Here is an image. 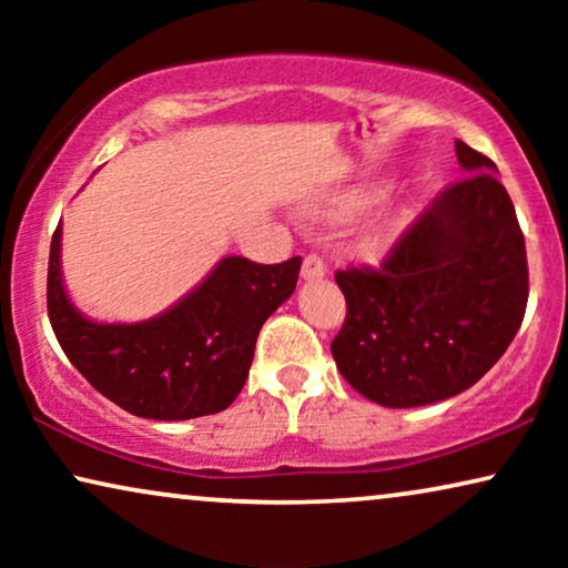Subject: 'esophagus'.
Returning a JSON list of instances; mask_svg holds the SVG:
<instances>
[{"label": "esophagus", "mask_w": 568, "mask_h": 568, "mask_svg": "<svg viewBox=\"0 0 568 568\" xmlns=\"http://www.w3.org/2000/svg\"><path fill=\"white\" fill-rule=\"evenodd\" d=\"M321 276H325V261H323V255H317V253H307L305 255V261H302V278H321Z\"/></svg>", "instance_id": "1"}]
</instances>
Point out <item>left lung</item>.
I'll use <instances>...</instances> for the list:
<instances>
[{
    "mask_svg": "<svg viewBox=\"0 0 568 568\" xmlns=\"http://www.w3.org/2000/svg\"><path fill=\"white\" fill-rule=\"evenodd\" d=\"M463 178L403 230L379 266L336 271L346 317L331 352L346 383L387 408L476 385L523 325L530 274L496 165L457 139Z\"/></svg>",
    "mask_w": 568,
    "mask_h": 568,
    "instance_id": "8db88e82",
    "label": "left lung"
}]
</instances>
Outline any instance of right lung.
Listing matches in <instances>:
<instances>
[{
  "label": "right lung",
  "mask_w": 568,
  "mask_h": 568,
  "mask_svg": "<svg viewBox=\"0 0 568 568\" xmlns=\"http://www.w3.org/2000/svg\"><path fill=\"white\" fill-rule=\"evenodd\" d=\"M61 227L51 237L49 321L80 375L129 414L185 422L220 414L243 390L255 338L290 300L302 258L255 263L230 255L189 297L152 321L92 323L69 302L59 268Z\"/></svg>",
  "instance_id": "add662e5"
}]
</instances>
